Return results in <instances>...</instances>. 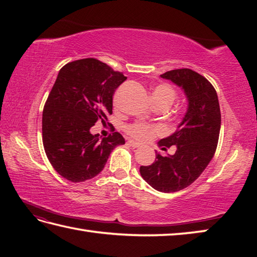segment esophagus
<instances>
[{
    "mask_svg": "<svg viewBox=\"0 0 257 257\" xmlns=\"http://www.w3.org/2000/svg\"><path fill=\"white\" fill-rule=\"evenodd\" d=\"M128 145H129L130 147H134V148H138V147L141 146L140 144L136 143V141H134V140H128Z\"/></svg>",
    "mask_w": 257,
    "mask_h": 257,
    "instance_id": "esophagus-1",
    "label": "esophagus"
}]
</instances>
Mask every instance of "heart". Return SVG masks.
Here are the masks:
<instances>
[{"label":"heart","mask_w":257,"mask_h":257,"mask_svg":"<svg viewBox=\"0 0 257 257\" xmlns=\"http://www.w3.org/2000/svg\"><path fill=\"white\" fill-rule=\"evenodd\" d=\"M178 94L177 90L173 88L170 84L160 83L155 86L152 90V101L155 106H167L170 107L173 101L177 99ZM125 132L130 136L140 141H148L152 139L155 136L162 133V129L158 125L147 124L143 122H135L125 127Z\"/></svg>","instance_id":"heart-1"}]
</instances>
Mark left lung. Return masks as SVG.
<instances>
[{
    "instance_id": "obj_1",
    "label": "left lung",
    "mask_w": 257,
    "mask_h": 257,
    "mask_svg": "<svg viewBox=\"0 0 257 257\" xmlns=\"http://www.w3.org/2000/svg\"><path fill=\"white\" fill-rule=\"evenodd\" d=\"M160 76L182 87L189 107L177 132L158 143L165 151L176 146V154H156L157 160L141 166L140 174L157 191L170 193L192 184L209 165L219 141L221 111L214 87L204 76L190 68L169 70Z\"/></svg>"
}]
</instances>
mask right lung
<instances>
[{
	"instance_id": "right-lung-1",
	"label": "right lung",
	"mask_w": 257,
	"mask_h": 257,
	"mask_svg": "<svg viewBox=\"0 0 257 257\" xmlns=\"http://www.w3.org/2000/svg\"><path fill=\"white\" fill-rule=\"evenodd\" d=\"M125 79L96 58L70 62L59 70L44 105L42 133L48 160L63 178L83 182L96 177L111 151L124 144L119 133L100 139L90 128L112 113L113 94Z\"/></svg>"
}]
</instances>
